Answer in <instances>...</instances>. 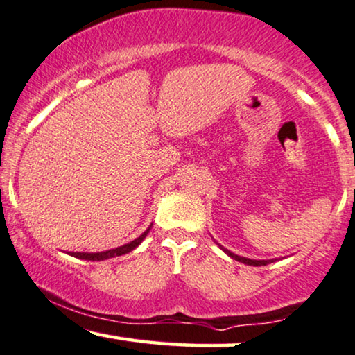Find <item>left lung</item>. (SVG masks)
Instances as JSON below:
<instances>
[{"label":"left lung","instance_id":"8db88e82","mask_svg":"<svg viewBox=\"0 0 355 355\" xmlns=\"http://www.w3.org/2000/svg\"><path fill=\"white\" fill-rule=\"evenodd\" d=\"M220 247H221V245H220ZM221 249L225 250L226 254L231 257V259H234V260L241 261V263H245V265H252V266H261V265H268V263H273V261H275V259H273V260H250V259H245V257H241V255H236V254H232V252L226 250L225 247H221Z\"/></svg>","mask_w":355,"mask_h":355}]
</instances>
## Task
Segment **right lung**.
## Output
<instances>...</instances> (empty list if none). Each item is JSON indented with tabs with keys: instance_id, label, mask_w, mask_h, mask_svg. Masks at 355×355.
<instances>
[{
	"instance_id": "obj_1",
	"label": "right lung",
	"mask_w": 355,
	"mask_h": 355,
	"mask_svg": "<svg viewBox=\"0 0 355 355\" xmlns=\"http://www.w3.org/2000/svg\"><path fill=\"white\" fill-rule=\"evenodd\" d=\"M152 230V225L147 231L144 232V234H140L137 239L130 241L129 244H124L121 247H116V249H111V250H105V252H96V254H85V252H72V257H76V259H82V260H92V261H100V260H106V259H113V257H119V255H124V254H129L130 250H134L135 247H137L140 242L145 239V236L148 234V231Z\"/></svg>"
}]
</instances>
